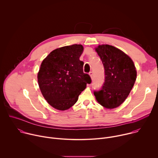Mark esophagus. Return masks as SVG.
Segmentation results:
<instances>
[{"mask_svg": "<svg viewBox=\"0 0 158 158\" xmlns=\"http://www.w3.org/2000/svg\"><path fill=\"white\" fill-rule=\"evenodd\" d=\"M89 74L90 77H91V79H93V72H90V73H89Z\"/></svg>", "mask_w": 158, "mask_h": 158, "instance_id": "esophagus-1", "label": "esophagus"}]
</instances>
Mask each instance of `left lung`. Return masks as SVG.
Returning <instances> with one entry per match:
<instances>
[{
    "label": "left lung",
    "instance_id": "8db88e82",
    "mask_svg": "<svg viewBox=\"0 0 158 158\" xmlns=\"http://www.w3.org/2000/svg\"><path fill=\"white\" fill-rule=\"evenodd\" d=\"M105 70V81L101 91L94 94L98 103L106 109H114L129 96L137 77L131 58L121 50L107 44L95 48Z\"/></svg>",
    "mask_w": 158,
    "mask_h": 158
}]
</instances>
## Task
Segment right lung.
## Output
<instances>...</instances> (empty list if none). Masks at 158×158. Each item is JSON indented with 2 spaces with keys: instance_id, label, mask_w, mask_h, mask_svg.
I'll return each mask as SVG.
<instances>
[{
  "instance_id": "1",
  "label": "right lung",
  "mask_w": 158,
  "mask_h": 158,
  "mask_svg": "<svg viewBox=\"0 0 158 158\" xmlns=\"http://www.w3.org/2000/svg\"><path fill=\"white\" fill-rule=\"evenodd\" d=\"M83 50L81 44L57 48L41 63L37 73L39 89L48 104L57 110H65L75 104L87 84L91 82L79 60Z\"/></svg>"
}]
</instances>
